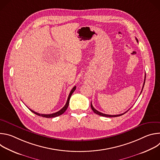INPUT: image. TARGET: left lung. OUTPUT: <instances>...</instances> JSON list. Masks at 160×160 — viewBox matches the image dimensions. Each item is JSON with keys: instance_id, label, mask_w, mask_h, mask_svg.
Here are the masks:
<instances>
[{"instance_id": "8db88e82", "label": "left lung", "mask_w": 160, "mask_h": 160, "mask_svg": "<svg viewBox=\"0 0 160 160\" xmlns=\"http://www.w3.org/2000/svg\"><path fill=\"white\" fill-rule=\"evenodd\" d=\"M136 40H137V42H138V39L136 38ZM145 80H146V75H145V78H144V84H143V87H142V90H141V92H142V90H143V88H144V83H145ZM90 106H91V108H92V111L96 113V114H97V115H100V116H102V117H120V116H122V115H123V114H125V112H127L128 111H127L126 112H123V113H122V114H120V115H106V114H104V113H102V112H99V111H97L94 107H93V106H92V102H91V105H90Z\"/></svg>"}]
</instances>
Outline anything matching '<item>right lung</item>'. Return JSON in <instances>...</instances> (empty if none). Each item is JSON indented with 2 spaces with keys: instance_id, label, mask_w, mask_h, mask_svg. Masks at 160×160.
I'll return each mask as SVG.
<instances>
[{
  "instance_id": "1",
  "label": "right lung",
  "mask_w": 160,
  "mask_h": 160,
  "mask_svg": "<svg viewBox=\"0 0 160 160\" xmlns=\"http://www.w3.org/2000/svg\"><path fill=\"white\" fill-rule=\"evenodd\" d=\"M75 89H76V86H75V87L72 89V90H71V92H70L69 96H68V98L66 103V104L64 105V106L61 109H60L59 111H58V112H56L52 113V114H48V115H45V114H40V113H38V112H35V111H33V110H32V109H30L32 112L35 113V115H38V116H40V117H44V118H54V117H58V116L62 115V114H63V113L65 112V111L67 109V108H68V105H69V102H70V98H71V96H72V94L73 93L74 91L75 90Z\"/></svg>"
}]
</instances>
